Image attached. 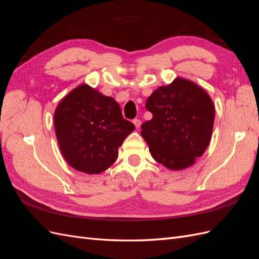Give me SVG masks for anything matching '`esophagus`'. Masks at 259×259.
Segmentation results:
<instances>
[{"label":"esophagus","instance_id":"esophagus-1","mask_svg":"<svg viewBox=\"0 0 259 259\" xmlns=\"http://www.w3.org/2000/svg\"><path fill=\"white\" fill-rule=\"evenodd\" d=\"M133 123L135 124L136 128H139V127H140V125H142V121H140L139 119H135V120H133Z\"/></svg>","mask_w":259,"mask_h":259}]
</instances>
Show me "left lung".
I'll return each instance as SVG.
<instances>
[{
  "label": "left lung",
  "instance_id": "8db88e82",
  "mask_svg": "<svg viewBox=\"0 0 259 259\" xmlns=\"http://www.w3.org/2000/svg\"><path fill=\"white\" fill-rule=\"evenodd\" d=\"M152 119L142 124V136L152 158L169 169H184L203 155L210 142L215 107L195 83L177 77L147 99Z\"/></svg>",
  "mask_w": 259,
  "mask_h": 259
}]
</instances>
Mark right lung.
<instances>
[{"instance_id":"obj_1","label":"right lung","mask_w":259,"mask_h":259,"mask_svg":"<svg viewBox=\"0 0 259 259\" xmlns=\"http://www.w3.org/2000/svg\"><path fill=\"white\" fill-rule=\"evenodd\" d=\"M60 151L70 166L99 174L117 159V149L135 130L119 104L82 84L62 99L54 114Z\"/></svg>"}]
</instances>
